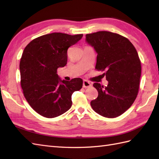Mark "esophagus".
<instances>
[{
    "mask_svg": "<svg viewBox=\"0 0 159 159\" xmlns=\"http://www.w3.org/2000/svg\"><path fill=\"white\" fill-rule=\"evenodd\" d=\"M92 83H91L90 82L87 81V80H83V87H84V88H87V87H92Z\"/></svg>",
    "mask_w": 159,
    "mask_h": 159,
    "instance_id": "1",
    "label": "esophagus"
}]
</instances>
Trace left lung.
<instances>
[{"instance_id": "8db88e82", "label": "left lung", "mask_w": 159, "mask_h": 159, "mask_svg": "<svg viewBox=\"0 0 159 159\" xmlns=\"http://www.w3.org/2000/svg\"><path fill=\"white\" fill-rule=\"evenodd\" d=\"M86 41L98 53L95 69L105 71L107 86L93 83L98 96L91 102L100 116H121L135 100L139 89L141 61L133 43L125 37L109 31L86 35Z\"/></svg>"}]
</instances>
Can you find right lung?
I'll return each instance as SVG.
<instances>
[{"mask_svg": "<svg viewBox=\"0 0 159 159\" xmlns=\"http://www.w3.org/2000/svg\"><path fill=\"white\" fill-rule=\"evenodd\" d=\"M82 37L52 33L33 39L24 50L20 85L29 105L41 116L53 118L66 113L72 107V93L82 88L80 78L61 80L57 74L67 64V49Z\"/></svg>", "mask_w": 159, "mask_h": 159, "instance_id": "add662e5", "label": "right lung"}]
</instances>
